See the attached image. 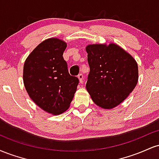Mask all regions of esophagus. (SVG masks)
Returning <instances> with one entry per match:
<instances>
[{
	"instance_id": "1",
	"label": "esophagus",
	"mask_w": 159,
	"mask_h": 159,
	"mask_svg": "<svg viewBox=\"0 0 159 159\" xmlns=\"http://www.w3.org/2000/svg\"><path fill=\"white\" fill-rule=\"evenodd\" d=\"M78 79H79L80 83H83V81H84V75H83V74L80 73L78 75Z\"/></svg>"
}]
</instances>
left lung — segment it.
Here are the masks:
<instances>
[{"instance_id":"left-lung-1","label":"left lung","mask_w":159,"mask_h":159,"mask_svg":"<svg viewBox=\"0 0 159 159\" xmlns=\"http://www.w3.org/2000/svg\"><path fill=\"white\" fill-rule=\"evenodd\" d=\"M90 72L86 87L95 104L105 109L117 106L136 87L138 64L117 45H89L86 48Z\"/></svg>"}]
</instances>
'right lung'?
<instances>
[{
    "mask_svg": "<svg viewBox=\"0 0 159 159\" xmlns=\"http://www.w3.org/2000/svg\"><path fill=\"white\" fill-rule=\"evenodd\" d=\"M66 43L56 38L43 41L25 62L23 81L27 93L43 110L60 114L68 109L79 79L69 73L63 52Z\"/></svg>",
    "mask_w": 159,
    "mask_h": 159,
    "instance_id": "1",
    "label": "right lung"
}]
</instances>
